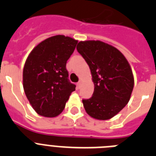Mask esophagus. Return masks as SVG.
<instances>
[{"instance_id": "1", "label": "esophagus", "mask_w": 156, "mask_h": 156, "mask_svg": "<svg viewBox=\"0 0 156 156\" xmlns=\"http://www.w3.org/2000/svg\"><path fill=\"white\" fill-rule=\"evenodd\" d=\"M81 85H82V81L80 80L79 82L77 83V87H78L80 88V87H81Z\"/></svg>"}]
</instances>
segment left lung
I'll return each mask as SVG.
<instances>
[{
	"label": "left lung",
	"instance_id": "left-lung-1",
	"mask_svg": "<svg viewBox=\"0 0 156 156\" xmlns=\"http://www.w3.org/2000/svg\"><path fill=\"white\" fill-rule=\"evenodd\" d=\"M77 51L90 67L94 90L83 99L87 113L106 120L124 108L133 88V73L124 55L114 47L99 41H80Z\"/></svg>",
	"mask_w": 156,
	"mask_h": 156
}]
</instances>
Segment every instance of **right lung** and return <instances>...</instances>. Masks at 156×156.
Instances as JSON below:
<instances>
[{
    "instance_id": "right-lung-1",
    "label": "right lung",
    "mask_w": 156,
    "mask_h": 156,
    "mask_svg": "<svg viewBox=\"0 0 156 156\" xmlns=\"http://www.w3.org/2000/svg\"><path fill=\"white\" fill-rule=\"evenodd\" d=\"M78 41L57 35L42 41L31 51L23 69V88L34 109L55 117L66 106L76 85L69 80L66 62Z\"/></svg>"
}]
</instances>
